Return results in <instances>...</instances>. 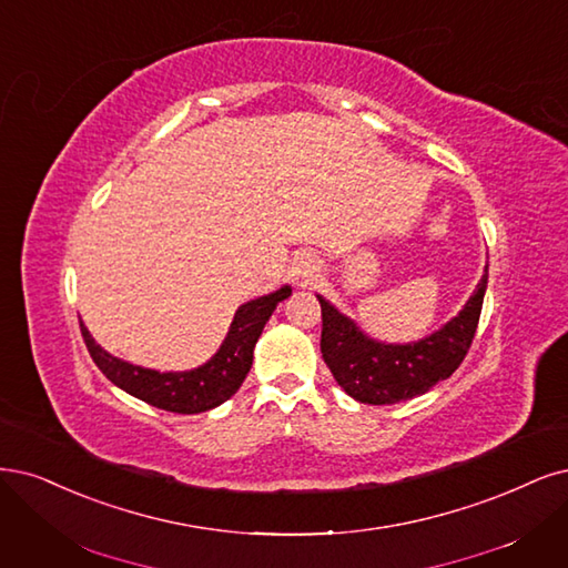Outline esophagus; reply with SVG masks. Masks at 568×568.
<instances>
[{"instance_id": "obj_1", "label": "esophagus", "mask_w": 568, "mask_h": 568, "mask_svg": "<svg viewBox=\"0 0 568 568\" xmlns=\"http://www.w3.org/2000/svg\"><path fill=\"white\" fill-rule=\"evenodd\" d=\"M320 270L322 267H320L317 256H312V253H298V256L291 261L288 277L296 282L298 286H307L320 277Z\"/></svg>"}]
</instances>
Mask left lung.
<instances>
[{"mask_svg": "<svg viewBox=\"0 0 568 568\" xmlns=\"http://www.w3.org/2000/svg\"><path fill=\"white\" fill-rule=\"evenodd\" d=\"M488 267L477 291L444 328L410 345L371 341L322 296V357L345 393L362 404H397L425 395L465 359L481 315Z\"/></svg>", "mask_w": 568, "mask_h": 568, "instance_id": "left-lung-1", "label": "left lung"}]
</instances>
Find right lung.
<instances>
[{
	"label": "right lung",
	"mask_w": 568,
	"mask_h": 568,
	"mask_svg": "<svg viewBox=\"0 0 568 568\" xmlns=\"http://www.w3.org/2000/svg\"><path fill=\"white\" fill-rule=\"evenodd\" d=\"M286 296H291V286L244 303L234 315L227 338L213 359L200 368L181 371V374H160V371L116 359L108 355L101 345H95L82 320L80 328L95 366L124 393L162 410H171V414H202V410L219 406L237 393L251 368L253 347L263 334L265 322Z\"/></svg>",
	"instance_id": "add662e5"
}]
</instances>
